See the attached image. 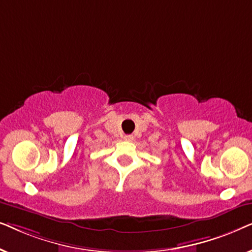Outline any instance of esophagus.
Returning <instances> with one entry per match:
<instances>
[{
    "instance_id": "34e87169",
    "label": "esophagus",
    "mask_w": 252,
    "mask_h": 252,
    "mask_svg": "<svg viewBox=\"0 0 252 252\" xmlns=\"http://www.w3.org/2000/svg\"><path fill=\"white\" fill-rule=\"evenodd\" d=\"M124 140H125V141H132L133 135H125V136H124Z\"/></svg>"
}]
</instances>
